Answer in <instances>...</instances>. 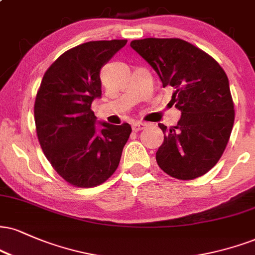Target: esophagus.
Masks as SVG:
<instances>
[{
	"mask_svg": "<svg viewBox=\"0 0 255 255\" xmlns=\"http://www.w3.org/2000/svg\"><path fill=\"white\" fill-rule=\"evenodd\" d=\"M131 128H133L134 131H139L141 129H143V128H146V124H145V122L136 121V122H134L133 125H131Z\"/></svg>",
	"mask_w": 255,
	"mask_h": 255,
	"instance_id": "34e87169",
	"label": "esophagus"
}]
</instances>
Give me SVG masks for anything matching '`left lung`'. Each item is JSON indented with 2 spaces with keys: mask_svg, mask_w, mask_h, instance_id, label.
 <instances>
[{
  "mask_svg": "<svg viewBox=\"0 0 255 255\" xmlns=\"http://www.w3.org/2000/svg\"><path fill=\"white\" fill-rule=\"evenodd\" d=\"M130 47L157 72L162 88H172L170 103L182 113L170 129L159 125L164 133L155 157L159 167L183 180L203 176L223 154L234 125L226 72L209 54L182 39L134 40Z\"/></svg>",
  "mask_w": 255,
  "mask_h": 255,
  "instance_id": "obj_1",
  "label": "left lung"
}]
</instances>
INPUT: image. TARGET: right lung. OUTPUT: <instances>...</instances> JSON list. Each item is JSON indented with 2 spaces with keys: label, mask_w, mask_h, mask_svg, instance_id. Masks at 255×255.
Returning <instances> with one entry per match:
<instances>
[{
  "label": "right lung",
  "mask_w": 255,
  "mask_h": 255,
  "mask_svg": "<svg viewBox=\"0 0 255 255\" xmlns=\"http://www.w3.org/2000/svg\"><path fill=\"white\" fill-rule=\"evenodd\" d=\"M126 44L127 40H101L66 51L45 72L36 94L40 146L59 176L75 186L106 182L118 168L130 135L128 124L97 121L90 109L102 96L101 69Z\"/></svg>",
  "instance_id": "1"
}]
</instances>
